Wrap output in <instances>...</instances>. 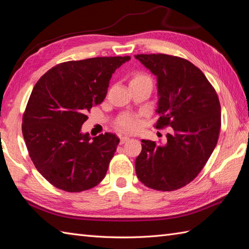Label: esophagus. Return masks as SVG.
<instances>
[{"label": "esophagus", "instance_id": "esophagus-1", "mask_svg": "<svg viewBox=\"0 0 249 249\" xmlns=\"http://www.w3.org/2000/svg\"><path fill=\"white\" fill-rule=\"evenodd\" d=\"M129 140V137L128 136H120V143L123 144L125 143L126 141Z\"/></svg>", "mask_w": 249, "mask_h": 249}]
</instances>
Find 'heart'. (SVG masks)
<instances>
[{
  "label": "heart",
  "instance_id": "1",
  "mask_svg": "<svg viewBox=\"0 0 249 249\" xmlns=\"http://www.w3.org/2000/svg\"><path fill=\"white\" fill-rule=\"evenodd\" d=\"M141 80H149L152 81L149 76L144 75V73H136L131 81H141ZM130 81V82H131ZM116 126L122 131H126V133H131V131L137 130L139 127V121L137 120L136 116L130 114H125L116 122Z\"/></svg>",
  "mask_w": 249,
  "mask_h": 249
}]
</instances>
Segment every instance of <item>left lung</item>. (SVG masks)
<instances>
[{
	"instance_id": "obj_1",
	"label": "left lung",
	"mask_w": 249,
	"mask_h": 249,
	"mask_svg": "<svg viewBox=\"0 0 249 249\" xmlns=\"http://www.w3.org/2000/svg\"><path fill=\"white\" fill-rule=\"evenodd\" d=\"M135 57L156 77V128H172L165 144L141 140L136 173L145 186L171 192L192 182L212 155L220 130L219 99L204 73L187 60L161 53Z\"/></svg>"
}]
</instances>
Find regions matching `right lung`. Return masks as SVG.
<instances>
[{
    "label": "right lung",
    "mask_w": 249,
    "mask_h": 249,
    "mask_svg": "<svg viewBox=\"0 0 249 249\" xmlns=\"http://www.w3.org/2000/svg\"><path fill=\"white\" fill-rule=\"evenodd\" d=\"M130 56L64 62L41 77L31 93L22 119L29 155L38 172L68 193L88 190L103 181L120 139L106 133H81L87 113L107 95L116 68Z\"/></svg>",
    "instance_id": "right-lung-1"
}]
</instances>
